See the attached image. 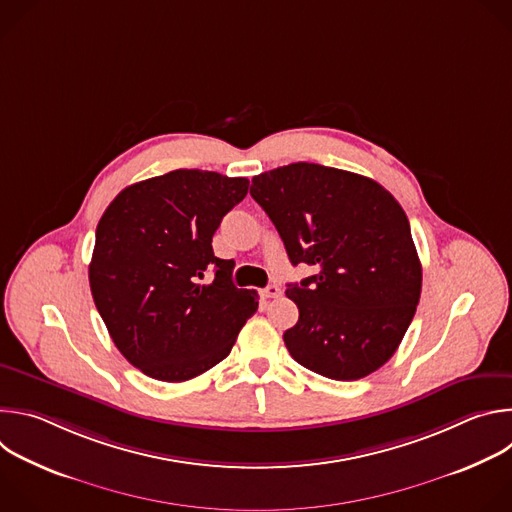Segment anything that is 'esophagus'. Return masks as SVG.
Listing matches in <instances>:
<instances>
[{
	"label": "esophagus",
	"instance_id": "esophagus-1",
	"mask_svg": "<svg viewBox=\"0 0 512 512\" xmlns=\"http://www.w3.org/2000/svg\"><path fill=\"white\" fill-rule=\"evenodd\" d=\"M281 296V287L279 285H267L261 289V298L263 300H271V298H279Z\"/></svg>",
	"mask_w": 512,
	"mask_h": 512
}]
</instances>
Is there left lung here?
<instances>
[{"mask_svg":"<svg viewBox=\"0 0 512 512\" xmlns=\"http://www.w3.org/2000/svg\"><path fill=\"white\" fill-rule=\"evenodd\" d=\"M251 196L291 265L316 267L285 289L300 310L283 334L289 354L334 381L381 369L421 296V263L401 204L371 178L308 162L255 176Z\"/></svg>","mask_w":512,"mask_h":512,"instance_id":"1","label":"left lung"}]
</instances>
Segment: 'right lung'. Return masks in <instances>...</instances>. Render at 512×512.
I'll return each instance as SVG.
<instances>
[{
	"mask_svg": "<svg viewBox=\"0 0 512 512\" xmlns=\"http://www.w3.org/2000/svg\"><path fill=\"white\" fill-rule=\"evenodd\" d=\"M249 190L247 178L174 170L121 190L97 225L89 283L119 352L148 375L182 383L229 356L257 312L233 283L212 235ZM215 271L210 284L202 282Z\"/></svg>",
	"mask_w": 512,
	"mask_h": 512,
	"instance_id": "add662e5",
	"label": "right lung"
}]
</instances>
